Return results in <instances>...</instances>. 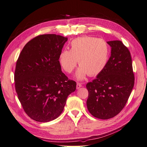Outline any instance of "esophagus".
Wrapping results in <instances>:
<instances>
[{"label": "esophagus", "instance_id": "1", "mask_svg": "<svg viewBox=\"0 0 147 147\" xmlns=\"http://www.w3.org/2000/svg\"><path fill=\"white\" fill-rule=\"evenodd\" d=\"M82 86V85L81 83H77V90H78V89L80 88Z\"/></svg>", "mask_w": 147, "mask_h": 147}]
</instances>
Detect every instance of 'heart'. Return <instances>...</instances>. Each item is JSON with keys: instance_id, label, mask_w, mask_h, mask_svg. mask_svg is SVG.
Here are the masks:
<instances>
[{"instance_id": "b5f03b06", "label": "heart", "mask_w": 147, "mask_h": 147, "mask_svg": "<svg viewBox=\"0 0 147 147\" xmlns=\"http://www.w3.org/2000/svg\"><path fill=\"white\" fill-rule=\"evenodd\" d=\"M109 47L104 40L90 36L75 38L70 42V49L62 50L59 55V63L65 72L71 73L77 64L75 76L83 80L89 74L96 76L104 70L107 64Z\"/></svg>"}]
</instances>
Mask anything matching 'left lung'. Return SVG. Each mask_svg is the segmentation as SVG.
Segmentation results:
<instances>
[{"mask_svg": "<svg viewBox=\"0 0 147 147\" xmlns=\"http://www.w3.org/2000/svg\"><path fill=\"white\" fill-rule=\"evenodd\" d=\"M111 55L96 78L86 84L87 108L94 117L107 119L118 115L126 105L134 84L130 52L121 41L107 42Z\"/></svg>", "mask_w": 147, "mask_h": 147, "instance_id": "8db88e82", "label": "left lung"}]
</instances>
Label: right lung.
Wrapping results in <instances>:
<instances>
[{"instance_id": "right-lung-1", "label": "right lung", "mask_w": 147, "mask_h": 147, "mask_svg": "<svg viewBox=\"0 0 147 147\" xmlns=\"http://www.w3.org/2000/svg\"><path fill=\"white\" fill-rule=\"evenodd\" d=\"M68 38L56 34L40 35L26 43L16 62L15 89L28 116L48 122L63 112L76 82L62 72L59 55Z\"/></svg>"}]
</instances>
